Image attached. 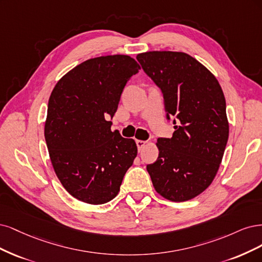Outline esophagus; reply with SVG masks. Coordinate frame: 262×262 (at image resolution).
Instances as JSON below:
<instances>
[{
  "mask_svg": "<svg viewBox=\"0 0 262 262\" xmlns=\"http://www.w3.org/2000/svg\"><path fill=\"white\" fill-rule=\"evenodd\" d=\"M136 143H137V147H138V150L140 151L143 147H145V145H146V141H143V140H140V139H137L136 140Z\"/></svg>",
  "mask_w": 262,
  "mask_h": 262,
  "instance_id": "obj_1",
  "label": "esophagus"
}]
</instances>
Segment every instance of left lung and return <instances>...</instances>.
Returning <instances> with one entry per match:
<instances>
[{"instance_id": "1", "label": "left lung", "mask_w": 262, "mask_h": 262, "mask_svg": "<svg viewBox=\"0 0 262 262\" xmlns=\"http://www.w3.org/2000/svg\"><path fill=\"white\" fill-rule=\"evenodd\" d=\"M137 60L161 89L167 120H179L172 138L158 139L159 157L147 165L154 187L171 201L195 198L214 180L229 139L222 88L206 66L184 52L149 51Z\"/></svg>"}]
</instances>
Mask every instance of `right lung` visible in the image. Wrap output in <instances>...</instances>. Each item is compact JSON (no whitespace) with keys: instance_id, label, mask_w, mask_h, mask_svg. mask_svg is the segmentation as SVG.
Masks as SVG:
<instances>
[{"instance_id":"add662e5","label":"right lung","mask_w":262,"mask_h":262,"mask_svg":"<svg viewBox=\"0 0 262 262\" xmlns=\"http://www.w3.org/2000/svg\"><path fill=\"white\" fill-rule=\"evenodd\" d=\"M140 70L135 58H90L57 81L49 99L45 137L54 172L71 195L90 205L116 197L137 156L134 139L111 130L124 87Z\"/></svg>"}]
</instances>
